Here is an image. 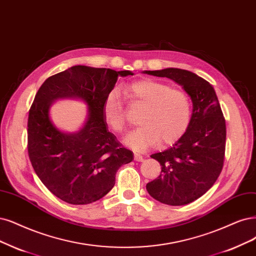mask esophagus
<instances>
[{"mask_svg":"<svg viewBox=\"0 0 256 256\" xmlns=\"http://www.w3.org/2000/svg\"><path fill=\"white\" fill-rule=\"evenodd\" d=\"M134 159L136 162H144V156L140 155L139 153H134Z\"/></svg>","mask_w":256,"mask_h":256,"instance_id":"1","label":"esophagus"}]
</instances>
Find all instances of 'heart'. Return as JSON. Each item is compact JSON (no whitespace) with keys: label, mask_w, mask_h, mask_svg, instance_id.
Listing matches in <instances>:
<instances>
[{"label":"heart","mask_w":256,"mask_h":256,"mask_svg":"<svg viewBox=\"0 0 256 256\" xmlns=\"http://www.w3.org/2000/svg\"><path fill=\"white\" fill-rule=\"evenodd\" d=\"M126 96L142 104L138 126L126 137V144L136 150L157 146H171L182 139L192 122V102L188 94L155 80H140L128 85ZM103 116L115 133L128 126V112L118 90L110 92L103 103Z\"/></svg>","instance_id":"1"}]
</instances>
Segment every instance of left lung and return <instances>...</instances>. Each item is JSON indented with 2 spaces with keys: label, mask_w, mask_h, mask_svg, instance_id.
I'll list each match as a JSON object with an SVG mask.
<instances>
[{
  "label": "left lung",
  "mask_w": 256,
  "mask_h": 256,
  "mask_svg": "<svg viewBox=\"0 0 256 256\" xmlns=\"http://www.w3.org/2000/svg\"><path fill=\"white\" fill-rule=\"evenodd\" d=\"M180 84L193 102L192 122L184 136L162 153L150 155L162 173L146 184L148 194L170 206L188 204L202 196L218 178L224 160L226 120L212 85L180 68L146 70Z\"/></svg>",
  "instance_id": "left-lung-1"
}]
</instances>
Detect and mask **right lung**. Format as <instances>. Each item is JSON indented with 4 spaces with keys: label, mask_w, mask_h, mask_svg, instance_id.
I'll use <instances>...</instances> for the list:
<instances>
[{
    "label": "right lung",
    "mask_w": 256,
    "mask_h": 256,
    "mask_svg": "<svg viewBox=\"0 0 256 256\" xmlns=\"http://www.w3.org/2000/svg\"><path fill=\"white\" fill-rule=\"evenodd\" d=\"M133 74L76 65L47 78L36 94L27 122V150L43 184L61 200L88 204L99 200L115 184L119 168L133 160L108 130L103 103L118 77ZM59 98H79L89 106V117L74 134L56 129L49 108Z\"/></svg>",
    "instance_id": "obj_1"
}]
</instances>
